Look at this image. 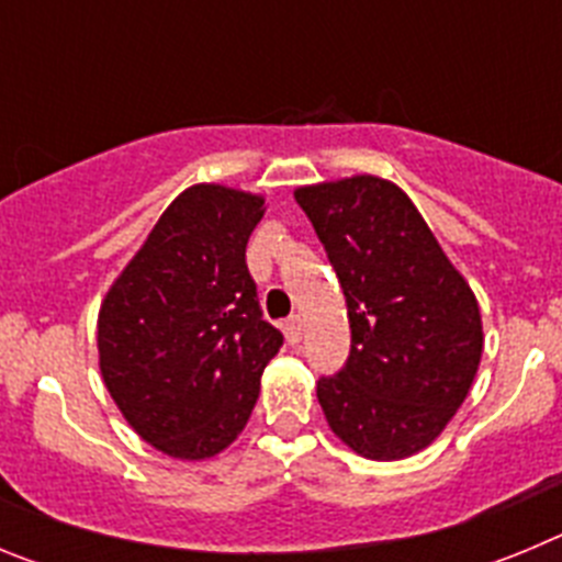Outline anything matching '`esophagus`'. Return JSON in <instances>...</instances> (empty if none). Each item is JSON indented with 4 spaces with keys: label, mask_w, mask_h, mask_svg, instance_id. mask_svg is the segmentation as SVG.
<instances>
[{
    "label": "esophagus",
    "mask_w": 562,
    "mask_h": 562,
    "mask_svg": "<svg viewBox=\"0 0 562 562\" xmlns=\"http://www.w3.org/2000/svg\"><path fill=\"white\" fill-rule=\"evenodd\" d=\"M281 329H284V337H286V342H290V346H297V342H301V317H290V321H284V326H281Z\"/></svg>",
    "instance_id": "obj_1"
}]
</instances>
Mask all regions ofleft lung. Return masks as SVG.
Instances as JSON below:
<instances>
[{
	"label": "left lung",
	"instance_id": "8db88e82",
	"mask_svg": "<svg viewBox=\"0 0 562 562\" xmlns=\"http://www.w3.org/2000/svg\"><path fill=\"white\" fill-rule=\"evenodd\" d=\"M346 295L351 355L317 382L331 434L396 461L439 439L473 389L484 329L473 290L411 196L374 173L295 188Z\"/></svg>",
	"mask_w": 562,
	"mask_h": 562
}]
</instances>
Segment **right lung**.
I'll return each instance as SVG.
<instances>
[{
	"mask_svg": "<svg viewBox=\"0 0 562 562\" xmlns=\"http://www.w3.org/2000/svg\"><path fill=\"white\" fill-rule=\"evenodd\" d=\"M265 211L261 193L186 188L101 301L103 385L134 434L171 459L205 461L236 441L284 342L245 261Z\"/></svg>",
	"mask_w": 562,
	"mask_h": 562,
	"instance_id": "obj_1",
	"label": "right lung"
}]
</instances>
